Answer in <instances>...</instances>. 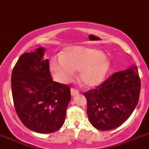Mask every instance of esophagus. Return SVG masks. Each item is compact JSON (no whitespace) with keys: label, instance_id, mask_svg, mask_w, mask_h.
I'll return each mask as SVG.
<instances>
[{"label":"esophagus","instance_id":"esophagus-1","mask_svg":"<svg viewBox=\"0 0 149 149\" xmlns=\"http://www.w3.org/2000/svg\"><path fill=\"white\" fill-rule=\"evenodd\" d=\"M70 92H71V95H72V96L77 95H78V94H79L78 90L76 89V88H71Z\"/></svg>","mask_w":149,"mask_h":149}]
</instances>
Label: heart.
Masks as SVG:
<instances>
[{"mask_svg": "<svg viewBox=\"0 0 149 149\" xmlns=\"http://www.w3.org/2000/svg\"><path fill=\"white\" fill-rule=\"evenodd\" d=\"M110 68L111 62L102 51L82 46L67 47L62 55L50 60V70L56 80L67 83L75 71H79V79L87 88L102 84Z\"/></svg>", "mask_w": 149, "mask_h": 149, "instance_id": "heart-1", "label": "heart"}]
</instances>
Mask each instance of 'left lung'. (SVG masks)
I'll return each instance as SVG.
<instances>
[{"mask_svg":"<svg viewBox=\"0 0 149 149\" xmlns=\"http://www.w3.org/2000/svg\"><path fill=\"white\" fill-rule=\"evenodd\" d=\"M140 88L138 69L133 66L115 72L96 88L84 92L90 123L102 131L120 127L136 108Z\"/></svg>","mask_w":149,"mask_h":149,"instance_id":"8db88e82","label":"left lung"}]
</instances>
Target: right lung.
<instances>
[{
  "instance_id": "obj_1",
  "label": "right lung",
  "mask_w": 149,
  "mask_h": 149,
  "mask_svg": "<svg viewBox=\"0 0 149 149\" xmlns=\"http://www.w3.org/2000/svg\"><path fill=\"white\" fill-rule=\"evenodd\" d=\"M45 49L22 54L11 76L15 110L26 127L39 133L58 130L65 121L71 99L68 86L53 81Z\"/></svg>"
}]
</instances>
